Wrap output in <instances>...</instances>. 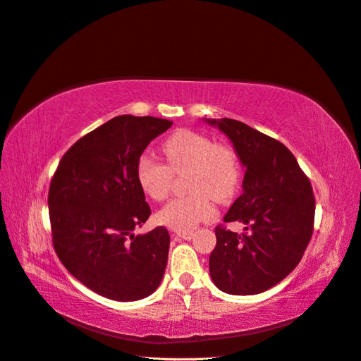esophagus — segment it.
<instances>
[{
  "mask_svg": "<svg viewBox=\"0 0 361 361\" xmlns=\"http://www.w3.org/2000/svg\"><path fill=\"white\" fill-rule=\"evenodd\" d=\"M176 236L183 239V241H191L194 238V232H176Z\"/></svg>",
  "mask_w": 361,
  "mask_h": 361,
  "instance_id": "34e87169",
  "label": "esophagus"
}]
</instances>
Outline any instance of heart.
Here are the masks:
<instances>
[{"instance_id":"obj_1","label":"heart","mask_w":361,"mask_h":361,"mask_svg":"<svg viewBox=\"0 0 361 361\" xmlns=\"http://www.w3.org/2000/svg\"><path fill=\"white\" fill-rule=\"evenodd\" d=\"M167 164L149 154L140 155L135 164V179L146 195L157 202L166 199L171 171L188 169L185 188L190 194L171 199L157 214L158 221L176 232H192L202 221L215 214L212 199L231 200L241 182V164L235 150L203 134L180 129L161 146Z\"/></svg>"}]
</instances>
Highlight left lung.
Instances as JSON below:
<instances>
[{"label":"left lung","instance_id":"left-lung-1","mask_svg":"<svg viewBox=\"0 0 361 361\" xmlns=\"http://www.w3.org/2000/svg\"><path fill=\"white\" fill-rule=\"evenodd\" d=\"M231 140L245 170L243 194L224 215L245 233L215 228L209 257L214 285L231 295H255L276 286L300 264L313 233L312 185L280 141L233 118H203Z\"/></svg>","mask_w":361,"mask_h":361}]
</instances>
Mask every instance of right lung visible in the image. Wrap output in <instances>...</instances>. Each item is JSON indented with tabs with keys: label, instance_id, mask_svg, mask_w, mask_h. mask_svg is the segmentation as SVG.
<instances>
[{
	"label": "right lung",
	"instance_id": "1",
	"mask_svg": "<svg viewBox=\"0 0 361 361\" xmlns=\"http://www.w3.org/2000/svg\"><path fill=\"white\" fill-rule=\"evenodd\" d=\"M173 125L158 117L117 116L63 155L49 187L52 244L61 264L93 292L114 301L154 293L167 267L170 235H134L150 215L135 164Z\"/></svg>",
	"mask_w": 361,
	"mask_h": 361
}]
</instances>
